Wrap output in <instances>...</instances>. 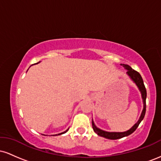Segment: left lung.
Instances as JSON below:
<instances>
[{"label":"left lung","instance_id":"obj_1","mask_svg":"<svg viewBox=\"0 0 161 161\" xmlns=\"http://www.w3.org/2000/svg\"><path fill=\"white\" fill-rule=\"evenodd\" d=\"M121 66H123V67L127 70L126 72L127 75H128L130 77V79H132L135 83H136V85L137 86L140 92H141L144 107H143V110H142L141 116H140L139 119H138L137 123H136L130 129L125 131V132H106V131H104L102 130V129H100L99 128H97V127L95 125V123H94L93 119H92V128H93L95 132H96V133L99 136H101V137H104V138H108V139H112V140L119 139V138L125 137V136H128L129 135L132 134L134 131H136V129L138 128V125L140 124V123H141L142 119H144V116L145 115V111H146V97H147V92H146V88L145 87V85H144L143 79H142L141 75H140L139 73H138L137 71L132 69V68L131 67V66H129V65H127V64H121Z\"/></svg>","mask_w":161,"mask_h":161}]
</instances>
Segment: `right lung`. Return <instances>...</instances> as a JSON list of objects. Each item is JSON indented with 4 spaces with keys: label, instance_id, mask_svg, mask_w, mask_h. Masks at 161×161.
Listing matches in <instances>:
<instances>
[{
    "label": "right lung",
    "instance_id": "obj_1",
    "mask_svg": "<svg viewBox=\"0 0 161 161\" xmlns=\"http://www.w3.org/2000/svg\"><path fill=\"white\" fill-rule=\"evenodd\" d=\"M37 64H38V63H37ZM68 129H66V131H64V132H61V133H60V134H57V135H58V136H59V135H62V134H64V133H66V132H67V131H68ZM57 135H53V136H57Z\"/></svg>",
    "mask_w": 161,
    "mask_h": 161
}]
</instances>
